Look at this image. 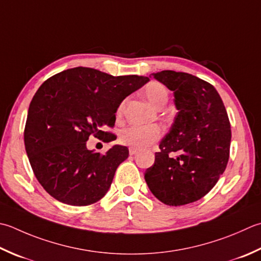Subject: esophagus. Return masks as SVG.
<instances>
[{"label":"esophagus","mask_w":261,"mask_h":261,"mask_svg":"<svg viewBox=\"0 0 261 261\" xmlns=\"http://www.w3.org/2000/svg\"><path fill=\"white\" fill-rule=\"evenodd\" d=\"M129 154H130L131 156H134V155L137 154V150L134 149V148H130V149H129Z\"/></svg>","instance_id":"obj_1"}]
</instances>
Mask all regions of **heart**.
I'll list each match as a JSON object with an SVG mask.
<instances>
[{"label": "heart", "mask_w": 261, "mask_h": 261, "mask_svg": "<svg viewBox=\"0 0 261 261\" xmlns=\"http://www.w3.org/2000/svg\"><path fill=\"white\" fill-rule=\"evenodd\" d=\"M144 94L148 101L157 109L166 104L168 99L167 89L160 83H150L146 86ZM124 103L117 109V115L122 114ZM163 131L161 126L151 125H130L121 131L120 141L122 145L134 148L136 150L147 149L151 147L162 137Z\"/></svg>", "instance_id": "1"}]
</instances>
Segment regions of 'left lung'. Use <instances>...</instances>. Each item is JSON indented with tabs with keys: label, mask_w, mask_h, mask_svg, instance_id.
<instances>
[{
	"label": "left lung",
	"mask_w": 261,
	"mask_h": 261,
	"mask_svg": "<svg viewBox=\"0 0 261 261\" xmlns=\"http://www.w3.org/2000/svg\"><path fill=\"white\" fill-rule=\"evenodd\" d=\"M151 74L173 91L177 113L145 180L158 200L183 206L206 196L225 171L231 124L221 96L207 81L172 70Z\"/></svg>",
	"instance_id": "1"
}]
</instances>
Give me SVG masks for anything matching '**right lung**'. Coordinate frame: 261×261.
Instances as JSON below:
<instances>
[{
  "mask_svg": "<svg viewBox=\"0 0 261 261\" xmlns=\"http://www.w3.org/2000/svg\"><path fill=\"white\" fill-rule=\"evenodd\" d=\"M148 81V76H114L78 66L39 87L23 137L34 174L48 195L71 206H88L106 195L129 149L115 145L103 155L87 149L86 141L89 136L115 140L103 129L114 126L122 100Z\"/></svg>",
  "mask_w": 261,
  "mask_h": 261,
  "instance_id": "1",
  "label": "right lung"
}]
</instances>
